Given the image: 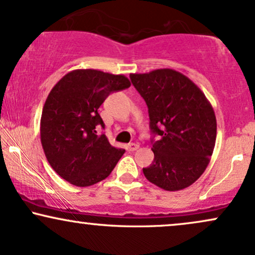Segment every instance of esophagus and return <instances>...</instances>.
Returning <instances> with one entry per match:
<instances>
[{"instance_id":"obj_1","label":"esophagus","mask_w":255,"mask_h":255,"mask_svg":"<svg viewBox=\"0 0 255 255\" xmlns=\"http://www.w3.org/2000/svg\"><path fill=\"white\" fill-rule=\"evenodd\" d=\"M137 148H139V144H136V142H130V144L127 145V150L128 151H136Z\"/></svg>"}]
</instances>
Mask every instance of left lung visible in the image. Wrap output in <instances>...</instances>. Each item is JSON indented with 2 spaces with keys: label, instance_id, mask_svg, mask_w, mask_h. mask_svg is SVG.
Wrapping results in <instances>:
<instances>
[{
  "label": "left lung",
  "instance_id": "left-lung-1",
  "mask_svg": "<svg viewBox=\"0 0 255 255\" xmlns=\"http://www.w3.org/2000/svg\"><path fill=\"white\" fill-rule=\"evenodd\" d=\"M131 84L145 99L154 159L142 169L150 182L164 191H181L203 175L217 135L211 103L189 78L174 69L130 74Z\"/></svg>",
  "mask_w": 255,
  "mask_h": 255
}]
</instances>
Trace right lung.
Returning <instances> with one entry per match:
<instances>
[{"label": "right lung", "mask_w": 255, "mask_h": 255, "mask_svg": "<svg viewBox=\"0 0 255 255\" xmlns=\"http://www.w3.org/2000/svg\"><path fill=\"white\" fill-rule=\"evenodd\" d=\"M125 75L97 69H75L52 87L40 119V141L51 168L63 180L89 187L110 175L124 148L110 145L98 109L115 91L128 89Z\"/></svg>", "instance_id": "add662e5"}]
</instances>
